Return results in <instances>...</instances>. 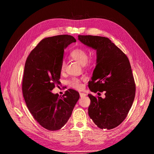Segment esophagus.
I'll use <instances>...</instances> for the list:
<instances>
[{
    "label": "esophagus",
    "instance_id": "obj_1",
    "mask_svg": "<svg viewBox=\"0 0 154 154\" xmlns=\"http://www.w3.org/2000/svg\"><path fill=\"white\" fill-rule=\"evenodd\" d=\"M79 94H80V97H81V98H84V97H86V93H80Z\"/></svg>",
    "mask_w": 154,
    "mask_h": 154
}]
</instances>
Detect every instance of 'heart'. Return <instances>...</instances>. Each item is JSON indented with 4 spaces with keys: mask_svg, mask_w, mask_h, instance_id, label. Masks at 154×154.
Returning <instances> with one entry per match:
<instances>
[{
    "mask_svg": "<svg viewBox=\"0 0 154 154\" xmlns=\"http://www.w3.org/2000/svg\"><path fill=\"white\" fill-rule=\"evenodd\" d=\"M70 56L80 64H84L88 60V53L87 51L84 48H76L71 52ZM64 68H65V63L63 61L61 65V70L63 72L64 70ZM68 84L71 87L77 89V90H80L82 87L81 81L77 78L72 79L70 81H69Z\"/></svg>",
    "mask_w": 154,
    "mask_h": 154,
    "instance_id": "obj_1",
    "label": "heart"
}]
</instances>
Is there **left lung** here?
<instances>
[{"label": "left lung", "instance_id": "obj_1", "mask_svg": "<svg viewBox=\"0 0 154 154\" xmlns=\"http://www.w3.org/2000/svg\"><path fill=\"white\" fill-rule=\"evenodd\" d=\"M78 39L97 52L89 88L94 93L106 91L104 98L89 94L88 115L99 128L112 129L125 120L134 100L136 86L129 61L107 38L79 35Z\"/></svg>", "mask_w": 154, "mask_h": 154}]
</instances>
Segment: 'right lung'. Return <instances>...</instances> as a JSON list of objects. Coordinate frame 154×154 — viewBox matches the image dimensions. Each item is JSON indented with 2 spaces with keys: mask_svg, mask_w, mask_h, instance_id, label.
<instances>
[{
  "mask_svg": "<svg viewBox=\"0 0 154 154\" xmlns=\"http://www.w3.org/2000/svg\"><path fill=\"white\" fill-rule=\"evenodd\" d=\"M75 42L70 35L45 38L31 51L25 64L24 100L34 119L49 131L59 130L65 125L80 97L77 91L71 89L63 97L52 93L55 85L61 83L64 49Z\"/></svg>",
  "mask_w": 154,
  "mask_h": 154,
  "instance_id": "add662e5",
  "label": "right lung"
}]
</instances>
